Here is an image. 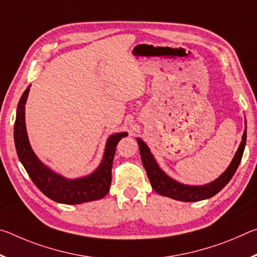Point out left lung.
Here are the masks:
<instances>
[{
    "mask_svg": "<svg viewBox=\"0 0 257 257\" xmlns=\"http://www.w3.org/2000/svg\"><path fill=\"white\" fill-rule=\"evenodd\" d=\"M246 123V122H245ZM139 151H141L142 162L144 164L147 176L151 181V185L156 193L162 195L165 197H170L176 201L181 202H198L202 199L210 198L214 196L215 194L223 188V187L231 180L234 172L238 169V165L240 163L243 150L246 145V129L242 135V141L239 145L237 153L234 155L232 162L230 163L227 170H225L222 176H220L216 180L211 184L204 186H188L182 185L180 182L169 178L165 173L161 170L159 165L156 164L153 155L151 154L149 147L142 139H137Z\"/></svg>",
    "mask_w": 257,
    "mask_h": 257,
    "instance_id": "obj_1",
    "label": "left lung"
}]
</instances>
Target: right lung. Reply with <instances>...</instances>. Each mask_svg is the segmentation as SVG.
Returning <instances> with one entry per match:
<instances>
[{
    "label": "right lung",
    "mask_w": 257,
    "mask_h": 257,
    "mask_svg": "<svg viewBox=\"0 0 257 257\" xmlns=\"http://www.w3.org/2000/svg\"><path fill=\"white\" fill-rule=\"evenodd\" d=\"M28 93L29 87L24 92L17 108L14 135L17 154L30 179L45 196L58 203L72 205L103 198L110 190L115 147L121 138L127 136V133L112 135L107 139L102 163L92 175L75 180L66 179L46 168L36 158L29 145L25 125V104Z\"/></svg>",
    "instance_id": "add662e5"
}]
</instances>
